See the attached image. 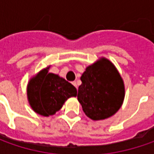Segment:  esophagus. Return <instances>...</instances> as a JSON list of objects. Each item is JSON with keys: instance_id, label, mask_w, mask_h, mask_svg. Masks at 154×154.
<instances>
[{"instance_id": "esophagus-1", "label": "esophagus", "mask_w": 154, "mask_h": 154, "mask_svg": "<svg viewBox=\"0 0 154 154\" xmlns=\"http://www.w3.org/2000/svg\"><path fill=\"white\" fill-rule=\"evenodd\" d=\"M72 84H73V85H74V86H75L76 88H77V83H76V81H74V82H72Z\"/></svg>"}]
</instances>
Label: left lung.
Returning a JSON list of instances; mask_svg holds the SVG:
<instances>
[{"label":"left lung","instance_id":"1","mask_svg":"<svg viewBox=\"0 0 154 154\" xmlns=\"http://www.w3.org/2000/svg\"><path fill=\"white\" fill-rule=\"evenodd\" d=\"M80 80L77 98L89 118L103 120L121 108L125 96L123 80L108 59L100 58L88 66Z\"/></svg>","mask_w":154,"mask_h":154}]
</instances>
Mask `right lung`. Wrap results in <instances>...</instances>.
I'll return each mask as SVG.
<instances>
[{
	"mask_svg": "<svg viewBox=\"0 0 154 154\" xmlns=\"http://www.w3.org/2000/svg\"><path fill=\"white\" fill-rule=\"evenodd\" d=\"M41 70L27 85V98L32 109L39 115L49 116L61 109L68 98L77 96V90L71 83L59 75Z\"/></svg>",
	"mask_w": 154,
	"mask_h": 154,
	"instance_id": "right-lung-1",
	"label": "right lung"
}]
</instances>
